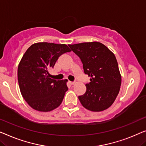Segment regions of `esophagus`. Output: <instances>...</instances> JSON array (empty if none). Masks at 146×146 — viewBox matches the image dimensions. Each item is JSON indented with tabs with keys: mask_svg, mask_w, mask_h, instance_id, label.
I'll use <instances>...</instances> for the list:
<instances>
[{
	"mask_svg": "<svg viewBox=\"0 0 146 146\" xmlns=\"http://www.w3.org/2000/svg\"><path fill=\"white\" fill-rule=\"evenodd\" d=\"M69 84H70V85H74V84H75V82H72V81H69Z\"/></svg>",
	"mask_w": 146,
	"mask_h": 146,
	"instance_id": "obj_1",
	"label": "esophagus"
}]
</instances>
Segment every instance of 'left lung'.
<instances>
[{
  "label": "left lung",
  "instance_id": "left-lung-1",
  "mask_svg": "<svg viewBox=\"0 0 146 146\" xmlns=\"http://www.w3.org/2000/svg\"><path fill=\"white\" fill-rule=\"evenodd\" d=\"M68 46L81 59L84 72L91 77L85 93L79 96L81 104L93 112L107 109L118 96L122 81L114 54L98 42Z\"/></svg>",
  "mask_w": 146,
  "mask_h": 146
}]
</instances>
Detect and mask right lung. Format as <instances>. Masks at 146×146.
<instances>
[{
    "label": "right lung",
    "mask_w": 146,
    "mask_h": 146,
    "mask_svg": "<svg viewBox=\"0 0 146 146\" xmlns=\"http://www.w3.org/2000/svg\"><path fill=\"white\" fill-rule=\"evenodd\" d=\"M65 44L38 42L26 50L18 67V81L24 100L34 110L50 112L58 107L68 90L67 80L50 78L57 59L71 52Z\"/></svg>",
    "instance_id": "1"
}]
</instances>
